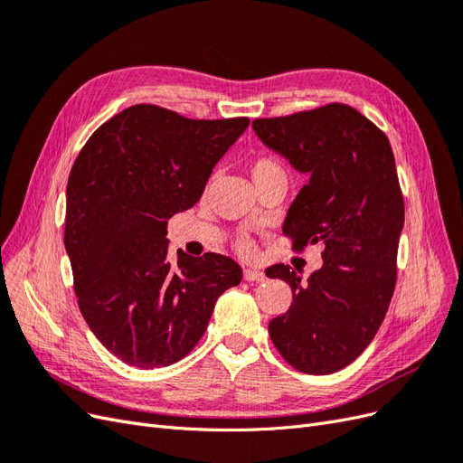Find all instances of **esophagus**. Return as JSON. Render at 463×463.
<instances>
[{"mask_svg": "<svg viewBox=\"0 0 463 463\" xmlns=\"http://www.w3.org/2000/svg\"><path fill=\"white\" fill-rule=\"evenodd\" d=\"M243 278L247 279V282H264V279H266L264 272H260V270H253V269H245Z\"/></svg>", "mask_w": 463, "mask_h": 463, "instance_id": "1", "label": "esophagus"}]
</instances>
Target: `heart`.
<instances>
[{"instance_id": "1", "label": "heart", "mask_w": 463, "mask_h": 463, "mask_svg": "<svg viewBox=\"0 0 463 463\" xmlns=\"http://www.w3.org/2000/svg\"><path fill=\"white\" fill-rule=\"evenodd\" d=\"M274 172H284V170H282V165H279L272 158H259V160H255L253 164H250V175H253V179L260 177V175H266V174H274ZM237 247H240V250H241L243 255H250L255 250L253 243H250L249 240H240Z\"/></svg>"}]
</instances>
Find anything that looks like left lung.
Wrapping results in <instances>:
<instances>
[{"instance_id":"left-lung-1","label":"left lung","mask_w":463,"mask_h":463,"mask_svg":"<svg viewBox=\"0 0 463 463\" xmlns=\"http://www.w3.org/2000/svg\"><path fill=\"white\" fill-rule=\"evenodd\" d=\"M253 129L309 177L284 222L293 249L325 247V262L307 282L288 264L266 270L293 291L269 334L293 369L330 374L365 352L396 288L403 197L394 152L373 121L345 104L255 119Z\"/></svg>"}]
</instances>
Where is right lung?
<instances>
[{
    "mask_svg": "<svg viewBox=\"0 0 463 463\" xmlns=\"http://www.w3.org/2000/svg\"><path fill=\"white\" fill-rule=\"evenodd\" d=\"M247 118L189 119L152 104L119 111L79 152L67 181L65 250L79 309L100 344L137 369L184 359L223 291L230 257L167 260V220L197 204Z\"/></svg>",
    "mask_w": 463,
    "mask_h": 463,
    "instance_id": "1",
    "label": "right lung"
}]
</instances>
